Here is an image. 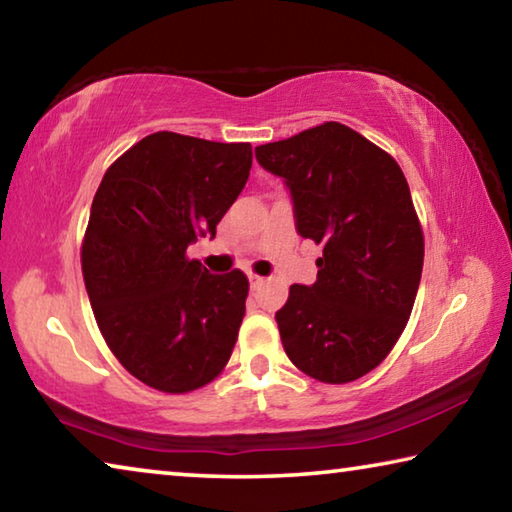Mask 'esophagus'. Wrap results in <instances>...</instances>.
Listing matches in <instances>:
<instances>
[{
  "instance_id": "esophagus-1",
  "label": "esophagus",
  "mask_w": 512,
  "mask_h": 512,
  "mask_svg": "<svg viewBox=\"0 0 512 512\" xmlns=\"http://www.w3.org/2000/svg\"><path fill=\"white\" fill-rule=\"evenodd\" d=\"M248 280H250V287H253V289H259V287H262V284L266 282V277L257 275V273H248Z\"/></svg>"
}]
</instances>
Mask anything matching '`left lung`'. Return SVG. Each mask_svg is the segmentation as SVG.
<instances>
[{"label":"left lung","mask_w":512,"mask_h":512,"mask_svg":"<svg viewBox=\"0 0 512 512\" xmlns=\"http://www.w3.org/2000/svg\"><path fill=\"white\" fill-rule=\"evenodd\" d=\"M284 178L296 228L323 246L311 287L275 314L293 366L348 384L388 357L418 296L424 235L400 164L339 121L255 149Z\"/></svg>","instance_id":"obj_1"}]
</instances>
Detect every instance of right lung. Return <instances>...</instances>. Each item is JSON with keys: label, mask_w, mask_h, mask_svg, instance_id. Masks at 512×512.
Returning a JSON list of instances; mask_svg holds the SVG:
<instances>
[{"label": "right lung", "mask_w": 512, "mask_h": 512, "mask_svg": "<svg viewBox=\"0 0 512 512\" xmlns=\"http://www.w3.org/2000/svg\"><path fill=\"white\" fill-rule=\"evenodd\" d=\"M250 167L248 142L160 131L119 155L94 194L85 289L110 352L155 391L192 393L230 361L248 277L212 275L187 246L216 235Z\"/></svg>", "instance_id": "right-lung-1"}]
</instances>
